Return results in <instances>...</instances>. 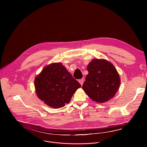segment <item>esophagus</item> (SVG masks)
I'll return each mask as SVG.
<instances>
[{"label": "esophagus", "instance_id": "esophagus-1", "mask_svg": "<svg viewBox=\"0 0 147 147\" xmlns=\"http://www.w3.org/2000/svg\"><path fill=\"white\" fill-rule=\"evenodd\" d=\"M84 81V78H82V79H80V80H78V82H80V84H81V86L83 84Z\"/></svg>", "mask_w": 147, "mask_h": 147}]
</instances>
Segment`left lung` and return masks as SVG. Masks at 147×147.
Listing matches in <instances>:
<instances>
[{"instance_id": "1", "label": "left lung", "mask_w": 147, "mask_h": 147, "mask_svg": "<svg viewBox=\"0 0 147 147\" xmlns=\"http://www.w3.org/2000/svg\"><path fill=\"white\" fill-rule=\"evenodd\" d=\"M88 74L82 88L93 100L103 103L112 98L120 84L114 66L107 60L93 59L87 67Z\"/></svg>"}]
</instances>
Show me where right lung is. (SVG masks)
<instances>
[{"instance_id":"1","label":"right lung","mask_w":147,"mask_h":147,"mask_svg":"<svg viewBox=\"0 0 147 147\" xmlns=\"http://www.w3.org/2000/svg\"><path fill=\"white\" fill-rule=\"evenodd\" d=\"M38 98L47 105L60 108L69 103L80 84L60 63L44 68L34 81Z\"/></svg>"}]
</instances>
